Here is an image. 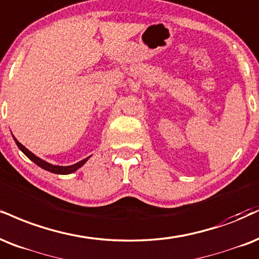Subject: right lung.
Masks as SVG:
<instances>
[{
	"mask_svg": "<svg viewBox=\"0 0 259 259\" xmlns=\"http://www.w3.org/2000/svg\"><path fill=\"white\" fill-rule=\"evenodd\" d=\"M14 140H15V143H17V146L19 147L20 151L23 152V153L26 155L30 160H32L33 163L38 165V166L42 167V169H45L47 171H51V172H53V174H58V175H68V174H72L76 170H78L80 166H83L84 163L89 159V157H88V158H85V159L78 161V163H76L73 165H68V166H59V165H53V164L47 163V161L40 159V158H38V157H36L32 152H30L29 149H27L26 147H24V146L21 145L19 141H17V139H14Z\"/></svg>",
	"mask_w": 259,
	"mask_h": 259,
	"instance_id": "add662e5",
	"label": "right lung"
}]
</instances>
